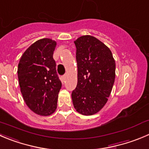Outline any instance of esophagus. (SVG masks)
<instances>
[{
    "mask_svg": "<svg viewBox=\"0 0 149 149\" xmlns=\"http://www.w3.org/2000/svg\"><path fill=\"white\" fill-rule=\"evenodd\" d=\"M66 80V75H63V77H61V80H62V82H63H63H64V80Z\"/></svg>",
    "mask_w": 149,
    "mask_h": 149,
    "instance_id": "esophagus-1",
    "label": "esophagus"
}]
</instances>
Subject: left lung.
<instances>
[{
    "instance_id": "obj_1",
    "label": "left lung",
    "mask_w": 149,
    "mask_h": 149,
    "mask_svg": "<svg viewBox=\"0 0 149 149\" xmlns=\"http://www.w3.org/2000/svg\"><path fill=\"white\" fill-rule=\"evenodd\" d=\"M77 51V84L72 93L79 113L91 116L107 103L116 77V62L110 49L90 35L74 41Z\"/></svg>"
}]
</instances>
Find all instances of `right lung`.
Segmentation results:
<instances>
[{"label": "right lung", "mask_w": 149, "mask_h": 149, "mask_svg": "<svg viewBox=\"0 0 149 149\" xmlns=\"http://www.w3.org/2000/svg\"><path fill=\"white\" fill-rule=\"evenodd\" d=\"M56 44L47 38L36 41L24 52L18 64V80L24 101L40 116H50L57 108L62 84L53 59Z\"/></svg>", "instance_id": "obj_1"}]
</instances>
